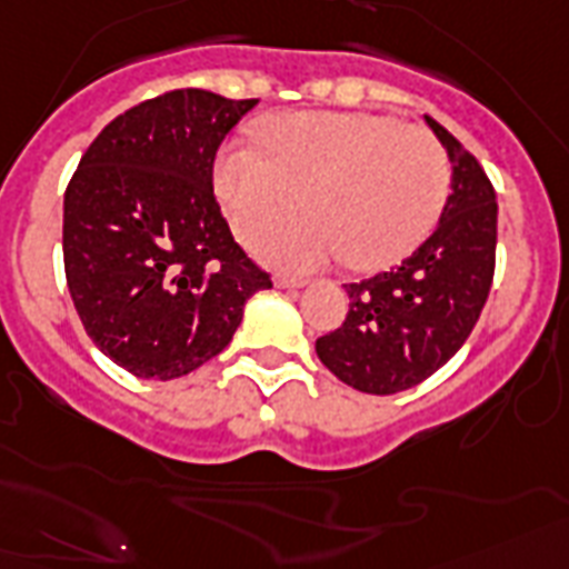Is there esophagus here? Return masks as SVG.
Masks as SVG:
<instances>
[{
    "label": "esophagus",
    "mask_w": 569,
    "mask_h": 569,
    "mask_svg": "<svg viewBox=\"0 0 569 569\" xmlns=\"http://www.w3.org/2000/svg\"><path fill=\"white\" fill-rule=\"evenodd\" d=\"M273 284H276V288H281V290H299V288H305L302 279H290V276H276Z\"/></svg>",
    "instance_id": "obj_1"
}]
</instances>
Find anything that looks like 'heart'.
Listing matches in <instances>:
<instances>
[{
    "label": "heart",
    "instance_id": "1",
    "mask_svg": "<svg viewBox=\"0 0 569 569\" xmlns=\"http://www.w3.org/2000/svg\"><path fill=\"white\" fill-rule=\"evenodd\" d=\"M264 150L229 144L214 191L229 223L281 270H317L346 256L380 270L410 256L442 218L450 162L433 133L372 112H293L264 127Z\"/></svg>",
    "mask_w": 569,
    "mask_h": 569
}]
</instances>
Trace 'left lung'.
Here are the masks:
<instances>
[{
    "instance_id": "left-lung-1",
    "label": "left lung",
    "mask_w": 569,
    "mask_h": 569,
    "mask_svg": "<svg viewBox=\"0 0 569 569\" xmlns=\"http://www.w3.org/2000/svg\"><path fill=\"white\" fill-rule=\"evenodd\" d=\"M425 121L450 159L442 218L396 270L346 284V322L317 340V358L369 396L403 392L448 363L477 326L495 279V189L439 121Z\"/></svg>"
}]
</instances>
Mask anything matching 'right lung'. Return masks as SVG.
I'll use <instances>...</instances> for the list:
<instances>
[{
	"instance_id": "add662e5",
	"label": "right lung",
	"mask_w": 569,
	"mask_h": 569,
	"mask_svg": "<svg viewBox=\"0 0 569 569\" xmlns=\"http://www.w3.org/2000/svg\"><path fill=\"white\" fill-rule=\"evenodd\" d=\"M258 101L173 89L112 119L63 197L74 311L112 363L171 380L227 349L243 305L273 288L234 243L211 166Z\"/></svg>"
}]
</instances>
